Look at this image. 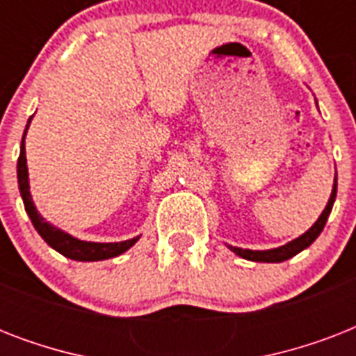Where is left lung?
<instances>
[{
  "instance_id": "left-lung-1",
  "label": "left lung",
  "mask_w": 356,
  "mask_h": 356,
  "mask_svg": "<svg viewBox=\"0 0 356 356\" xmlns=\"http://www.w3.org/2000/svg\"><path fill=\"white\" fill-rule=\"evenodd\" d=\"M337 186H338V179H337V173H334V184H332V192L329 201H327V207L323 209L320 218L316 220L314 225H312L307 233H303L301 236L292 240V242L284 243V245H281V248L264 249V251H259V249L234 248V245H229V243H227V248L231 249L234 254H238V257H242V259L245 260H253V262H284V260L292 259V257H296L298 253H301L303 249L309 248L310 243L314 242L316 238L320 236L321 231H323V227H325V223H327V218H329V214H331L334 200H337Z\"/></svg>"
}]
</instances>
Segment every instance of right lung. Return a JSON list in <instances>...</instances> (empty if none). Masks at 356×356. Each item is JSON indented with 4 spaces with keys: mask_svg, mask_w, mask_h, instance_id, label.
<instances>
[{
    "mask_svg": "<svg viewBox=\"0 0 356 356\" xmlns=\"http://www.w3.org/2000/svg\"><path fill=\"white\" fill-rule=\"evenodd\" d=\"M33 116L27 122L25 133L22 136V145H19V156H18V186L22 200H24L25 212L29 214L31 222L35 225L44 242L58 251L64 257H68L72 260H81V262H96V260H107L113 257L125 253L127 249H131L134 243L138 242L140 236H134L131 240H123V242H85L79 238L72 236L70 233L63 231V229L55 227L53 223L42 218V214L36 211L35 201L31 195L29 190V172H27V159H25V134L29 129V123Z\"/></svg>",
    "mask_w": 356,
    "mask_h": 356,
    "instance_id": "obj_1",
    "label": "right lung"
}]
</instances>
